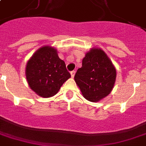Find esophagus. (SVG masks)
<instances>
[{
    "mask_svg": "<svg viewBox=\"0 0 146 146\" xmlns=\"http://www.w3.org/2000/svg\"><path fill=\"white\" fill-rule=\"evenodd\" d=\"M75 71L73 70V71H71L70 72V75H71V77H74V76H75Z\"/></svg>",
    "mask_w": 146,
    "mask_h": 146,
    "instance_id": "esophagus-1",
    "label": "esophagus"
}]
</instances>
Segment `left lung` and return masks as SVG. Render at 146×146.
Here are the masks:
<instances>
[{
    "instance_id": "left-lung-1",
    "label": "left lung",
    "mask_w": 146,
    "mask_h": 146,
    "mask_svg": "<svg viewBox=\"0 0 146 146\" xmlns=\"http://www.w3.org/2000/svg\"><path fill=\"white\" fill-rule=\"evenodd\" d=\"M74 76L83 97L98 102L111 93L115 83L116 69L104 50L92 48L82 60Z\"/></svg>"
}]
</instances>
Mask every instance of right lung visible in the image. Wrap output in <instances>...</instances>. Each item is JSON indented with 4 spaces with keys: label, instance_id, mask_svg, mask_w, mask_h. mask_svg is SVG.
Here are the masks:
<instances>
[{
    "label": "right lung",
    "instance_id": "obj_1",
    "mask_svg": "<svg viewBox=\"0 0 146 146\" xmlns=\"http://www.w3.org/2000/svg\"><path fill=\"white\" fill-rule=\"evenodd\" d=\"M26 76L29 87L43 98L56 95L71 76L57 50L50 46L42 47L34 53L26 64Z\"/></svg>",
    "mask_w": 146,
    "mask_h": 146
}]
</instances>
